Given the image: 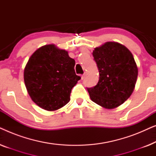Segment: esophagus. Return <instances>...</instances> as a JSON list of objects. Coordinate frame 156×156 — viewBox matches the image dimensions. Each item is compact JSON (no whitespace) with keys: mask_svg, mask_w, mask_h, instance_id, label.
<instances>
[{"mask_svg":"<svg viewBox=\"0 0 156 156\" xmlns=\"http://www.w3.org/2000/svg\"><path fill=\"white\" fill-rule=\"evenodd\" d=\"M86 75H87L86 73H84V74H82V76H81V78H82V80H84V79L85 78V76H86Z\"/></svg>","mask_w":156,"mask_h":156,"instance_id":"1","label":"esophagus"}]
</instances>
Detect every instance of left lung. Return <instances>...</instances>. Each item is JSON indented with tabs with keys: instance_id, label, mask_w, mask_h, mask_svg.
Listing matches in <instances>:
<instances>
[{
	"instance_id": "8db88e82",
	"label": "left lung",
	"mask_w": 156,
	"mask_h": 156,
	"mask_svg": "<svg viewBox=\"0 0 156 156\" xmlns=\"http://www.w3.org/2000/svg\"><path fill=\"white\" fill-rule=\"evenodd\" d=\"M99 72L97 84L87 88L91 101L112 109L132 94L138 77V67L130 50L116 42H106L92 52Z\"/></svg>"
}]
</instances>
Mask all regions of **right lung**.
I'll return each mask as SVG.
<instances>
[{
    "mask_svg": "<svg viewBox=\"0 0 156 156\" xmlns=\"http://www.w3.org/2000/svg\"><path fill=\"white\" fill-rule=\"evenodd\" d=\"M75 61L55 44L38 48L24 69V82L31 99L44 110L56 111L70 100L72 89L81 77L74 72Z\"/></svg>",
    "mask_w": 156,
    "mask_h": 156,
    "instance_id": "obj_1",
    "label": "right lung"
}]
</instances>
